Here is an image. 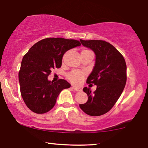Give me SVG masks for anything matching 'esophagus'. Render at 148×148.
<instances>
[{
  "instance_id": "obj_1",
  "label": "esophagus",
  "mask_w": 148,
  "mask_h": 148,
  "mask_svg": "<svg viewBox=\"0 0 148 148\" xmlns=\"http://www.w3.org/2000/svg\"><path fill=\"white\" fill-rule=\"evenodd\" d=\"M72 88H73V89H74L75 91H79L81 90V89L79 88V87H72Z\"/></svg>"
}]
</instances>
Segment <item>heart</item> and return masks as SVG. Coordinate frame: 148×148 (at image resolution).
Instances as JSON below:
<instances>
[{
	"label": "heart",
	"mask_w": 148,
	"mask_h": 148,
	"mask_svg": "<svg viewBox=\"0 0 148 148\" xmlns=\"http://www.w3.org/2000/svg\"><path fill=\"white\" fill-rule=\"evenodd\" d=\"M83 51H89L88 50H84ZM67 78L71 82L75 85H79L82 82L84 79V73L78 70H75L70 72L67 75Z\"/></svg>",
	"instance_id": "1"
}]
</instances>
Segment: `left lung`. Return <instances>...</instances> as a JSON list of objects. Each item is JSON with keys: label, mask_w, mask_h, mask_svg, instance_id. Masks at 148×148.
<instances>
[{"label": "left lung", "mask_w": 148, "mask_h": 148, "mask_svg": "<svg viewBox=\"0 0 148 148\" xmlns=\"http://www.w3.org/2000/svg\"><path fill=\"white\" fill-rule=\"evenodd\" d=\"M80 41L95 54V66L87 83L97 85V89L91 93L90 88H83L88 100L79 104V107L87 115L99 116L113 108L123 91L127 80L125 61L121 53L108 42L82 39Z\"/></svg>", "instance_id": "8db88e82"}]
</instances>
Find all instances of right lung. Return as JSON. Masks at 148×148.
Instances as JSON below:
<instances>
[{
	"label": "right lung",
	"mask_w": 148,
	"mask_h": 148,
	"mask_svg": "<svg viewBox=\"0 0 148 148\" xmlns=\"http://www.w3.org/2000/svg\"><path fill=\"white\" fill-rule=\"evenodd\" d=\"M81 45L79 40L47 38L35 43L23 57L18 73L21 96L29 110L45 113L55 106L57 98L71 85L64 79L48 80L51 70L61 67L63 55Z\"/></svg>",
	"instance_id": "1"
}]
</instances>
